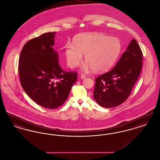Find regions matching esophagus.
Listing matches in <instances>:
<instances>
[{"mask_svg":"<svg viewBox=\"0 0 160 160\" xmlns=\"http://www.w3.org/2000/svg\"><path fill=\"white\" fill-rule=\"evenodd\" d=\"M80 77H81L82 79H84L86 77V75L84 74H80Z\"/></svg>","mask_w":160,"mask_h":160,"instance_id":"obj_1","label":"esophagus"}]
</instances>
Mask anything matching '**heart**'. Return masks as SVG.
Listing matches in <instances>:
<instances>
[{
    "label": "heart",
    "mask_w": 160,
    "mask_h": 160,
    "mask_svg": "<svg viewBox=\"0 0 160 160\" xmlns=\"http://www.w3.org/2000/svg\"><path fill=\"white\" fill-rule=\"evenodd\" d=\"M121 50L119 40L102 33L86 34L74 39L73 44L65 47V56L69 67H77L85 54L87 62L82 69H89L97 72H105L110 68L117 60Z\"/></svg>",
    "instance_id": "obj_1"
}]
</instances>
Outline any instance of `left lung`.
<instances>
[{
  "mask_svg": "<svg viewBox=\"0 0 160 160\" xmlns=\"http://www.w3.org/2000/svg\"><path fill=\"white\" fill-rule=\"evenodd\" d=\"M142 61L140 47L132 39L114 68L95 78L93 97L100 106L112 108L127 99L140 74Z\"/></svg>",
  "mask_w": 160,
  "mask_h": 160,
  "instance_id": "1",
  "label": "left lung"
}]
</instances>
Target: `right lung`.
Here are the masks:
<instances>
[{
  "label": "right lung",
  "mask_w": 160,
  "mask_h": 160,
  "mask_svg": "<svg viewBox=\"0 0 160 160\" xmlns=\"http://www.w3.org/2000/svg\"><path fill=\"white\" fill-rule=\"evenodd\" d=\"M56 32L43 33L28 41L20 53L18 72L21 86L38 105L54 109L68 97L77 73L66 72L54 50Z\"/></svg>",
  "instance_id": "add662e5"
}]
</instances>
